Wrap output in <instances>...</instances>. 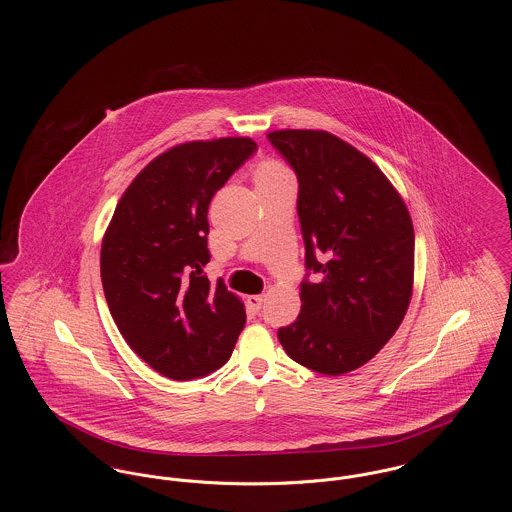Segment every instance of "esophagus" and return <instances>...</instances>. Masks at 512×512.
I'll return each mask as SVG.
<instances>
[{"instance_id": "esophagus-1", "label": "esophagus", "mask_w": 512, "mask_h": 512, "mask_svg": "<svg viewBox=\"0 0 512 512\" xmlns=\"http://www.w3.org/2000/svg\"><path fill=\"white\" fill-rule=\"evenodd\" d=\"M248 305L254 309V311H260L262 303H264V295H248Z\"/></svg>"}]
</instances>
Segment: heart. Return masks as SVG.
I'll use <instances>...</instances> for the list:
<instances>
[{
	"label": "heart",
	"instance_id": "heart-1",
	"mask_svg": "<svg viewBox=\"0 0 512 512\" xmlns=\"http://www.w3.org/2000/svg\"><path fill=\"white\" fill-rule=\"evenodd\" d=\"M282 177H292L290 169L276 159H264L256 165L254 173H252V181L254 185L260 181H270V179H282Z\"/></svg>",
	"mask_w": 512,
	"mask_h": 512
}]
</instances>
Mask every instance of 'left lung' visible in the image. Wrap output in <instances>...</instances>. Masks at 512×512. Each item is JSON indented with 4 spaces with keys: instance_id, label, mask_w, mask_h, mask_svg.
I'll return each instance as SVG.
<instances>
[{
    "instance_id": "8db88e82",
    "label": "left lung",
    "mask_w": 512,
    "mask_h": 512,
    "mask_svg": "<svg viewBox=\"0 0 512 512\" xmlns=\"http://www.w3.org/2000/svg\"><path fill=\"white\" fill-rule=\"evenodd\" d=\"M299 181L301 311L278 331L295 363L327 376L366 365L400 327L414 290V226L404 199L363 151L325 130H274Z\"/></svg>"
}]
</instances>
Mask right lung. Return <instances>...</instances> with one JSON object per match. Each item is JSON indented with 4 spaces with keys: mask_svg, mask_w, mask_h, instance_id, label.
I'll list each match as a JSON object with an SVG mask.
<instances>
[{
    "mask_svg": "<svg viewBox=\"0 0 512 512\" xmlns=\"http://www.w3.org/2000/svg\"><path fill=\"white\" fill-rule=\"evenodd\" d=\"M254 149L244 136L165 149L128 185L104 232L110 313L134 353L171 380L215 372L244 329L242 299L203 268L211 199Z\"/></svg>",
    "mask_w": 512,
    "mask_h": 512,
    "instance_id": "right-lung-1",
    "label": "right lung"
}]
</instances>
